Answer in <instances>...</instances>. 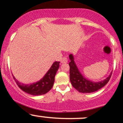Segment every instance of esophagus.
<instances>
[{"label":"esophagus","mask_w":123,"mask_h":123,"mask_svg":"<svg viewBox=\"0 0 123 123\" xmlns=\"http://www.w3.org/2000/svg\"><path fill=\"white\" fill-rule=\"evenodd\" d=\"M68 62V59H67V58L65 57H63L61 59V63H66Z\"/></svg>","instance_id":"obj_1"}]
</instances>
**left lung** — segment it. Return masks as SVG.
Segmentation results:
<instances>
[{"label":"left lung","mask_w":123,"mask_h":123,"mask_svg":"<svg viewBox=\"0 0 123 123\" xmlns=\"http://www.w3.org/2000/svg\"><path fill=\"white\" fill-rule=\"evenodd\" d=\"M70 59L69 65V78L71 84L77 91L82 93H91L95 92L103 88L108 83L111 77L112 72L104 80L99 82H93L85 78L78 70L72 54L69 56Z\"/></svg>","instance_id":"8db88e82"}]
</instances>
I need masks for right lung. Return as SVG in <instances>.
<instances>
[{"label":"right lung","instance_id":"add662e5","mask_svg":"<svg viewBox=\"0 0 123 123\" xmlns=\"http://www.w3.org/2000/svg\"><path fill=\"white\" fill-rule=\"evenodd\" d=\"M59 67V62H55L51 68L41 80L31 84H24L19 82L13 75V78L19 88L24 92L33 95H41L46 94L52 88L55 77Z\"/></svg>","mask_w":123,"mask_h":123}]
</instances>
